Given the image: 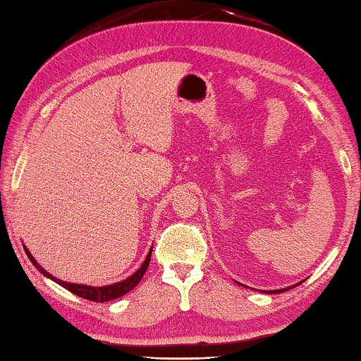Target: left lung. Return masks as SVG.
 Returning a JSON list of instances; mask_svg holds the SVG:
<instances>
[{
    "mask_svg": "<svg viewBox=\"0 0 361 361\" xmlns=\"http://www.w3.org/2000/svg\"><path fill=\"white\" fill-rule=\"evenodd\" d=\"M304 282V281H302ZM302 282H299V283H296V285H300ZM240 283V282H238ZM240 285H243V283H240ZM296 285H291V286H286V288H281V290H268L267 293H269V294H276V293H282V291H286V290H291L293 286H296Z\"/></svg>",
    "mask_w": 361,
    "mask_h": 361,
    "instance_id": "1",
    "label": "left lung"
}]
</instances>
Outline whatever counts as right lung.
Listing matches in <instances>:
<instances>
[{
	"label": "right lung",
	"instance_id": "1",
	"mask_svg": "<svg viewBox=\"0 0 361 361\" xmlns=\"http://www.w3.org/2000/svg\"><path fill=\"white\" fill-rule=\"evenodd\" d=\"M25 251H26V255L29 257V260L32 262L34 267L40 271V273L51 279V281H54L56 283H59L61 286H63L65 290L71 291L73 294H76V296L79 298H84V299H88V300H93V302H107V300H114L116 298H121L124 296V294L129 293L130 290H134L135 286L138 285V282L142 281V277L145 276L146 269H148L149 267V262H151V254H152V247L149 249L148 255H146L145 262L142 263V267H140L134 274L129 276L128 279H124V281L121 282H116V283H112V285H106V286H90V285H80V283H70V282H63L61 281V279H57L54 276H51L48 271L43 269L39 263H37V260L32 257V254L29 252V249L25 246Z\"/></svg>",
	"mask_w": 361,
	"mask_h": 361
}]
</instances>
